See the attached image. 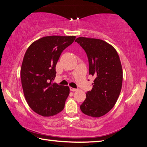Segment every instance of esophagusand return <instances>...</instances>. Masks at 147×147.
I'll return each mask as SVG.
<instances>
[{"label": "esophagus", "instance_id": "34e87169", "mask_svg": "<svg viewBox=\"0 0 147 147\" xmlns=\"http://www.w3.org/2000/svg\"><path fill=\"white\" fill-rule=\"evenodd\" d=\"M70 90H71V91H76V90H77V89H75V88H73V87H70Z\"/></svg>", "mask_w": 147, "mask_h": 147}]
</instances>
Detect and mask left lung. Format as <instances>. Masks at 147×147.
I'll list each match as a JSON object with an SVG mask.
<instances>
[{
    "label": "left lung",
    "mask_w": 147,
    "mask_h": 147,
    "mask_svg": "<svg viewBox=\"0 0 147 147\" xmlns=\"http://www.w3.org/2000/svg\"><path fill=\"white\" fill-rule=\"evenodd\" d=\"M75 42L86 53L89 74L95 77L80 109L87 116L98 118L109 113L119 97L123 82L121 63L116 50L102 40L79 37Z\"/></svg>",
    "instance_id": "obj_1"
}]
</instances>
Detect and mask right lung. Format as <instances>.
<instances>
[{
	"label": "right lung",
	"mask_w": 147,
	"mask_h": 147,
	"mask_svg": "<svg viewBox=\"0 0 147 147\" xmlns=\"http://www.w3.org/2000/svg\"><path fill=\"white\" fill-rule=\"evenodd\" d=\"M75 36H49L32 43L24 57L20 71L26 100L34 112L51 116L62 111L69 94L68 86L53 84L61 54Z\"/></svg>",
	"instance_id": "1"
}]
</instances>
